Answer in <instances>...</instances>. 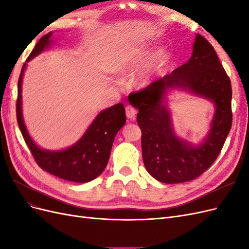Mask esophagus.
Masks as SVG:
<instances>
[{
	"label": "esophagus",
	"instance_id": "obj_1",
	"mask_svg": "<svg viewBox=\"0 0 249 249\" xmlns=\"http://www.w3.org/2000/svg\"><path fill=\"white\" fill-rule=\"evenodd\" d=\"M136 109L133 108L132 106H126L125 107V115L129 119H135V116H136Z\"/></svg>",
	"mask_w": 249,
	"mask_h": 249
}]
</instances>
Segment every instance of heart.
Instances as JSON below:
<instances>
[{
	"mask_svg": "<svg viewBox=\"0 0 249 249\" xmlns=\"http://www.w3.org/2000/svg\"><path fill=\"white\" fill-rule=\"evenodd\" d=\"M142 55L138 52H130L124 55V57L122 59V61L119 63V69L122 71H129L134 70L135 67L138 66V64L141 61ZM153 76V70L152 67H148L144 71L141 73L139 78V82L141 84H146L149 82L150 78Z\"/></svg>",
	"mask_w": 249,
	"mask_h": 249,
	"instance_id": "obj_1",
	"label": "heart"
}]
</instances>
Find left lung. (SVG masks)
<instances>
[{"label": "left lung", "mask_w": 249, "mask_h": 249, "mask_svg": "<svg viewBox=\"0 0 249 249\" xmlns=\"http://www.w3.org/2000/svg\"><path fill=\"white\" fill-rule=\"evenodd\" d=\"M179 87L213 100L216 106L207 138L198 147L179 141L172 131L170 112L162 103L168 88ZM138 109L141 147L144 166L156 179L165 184L192 180L211 167L231 127V85L214 48L196 34L189 61L171 73L129 94Z\"/></svg>", "instance_id": "1"}]
</instances>
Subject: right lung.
I'll return each instance as SVG.
<instances>
[{
  "label": "right lung",
  "mask_w": 249,
  "mask_h": 249,
  "mask_svg": "<svg viewBox=\"0 0 249 249\" xmlns=\"http://www.w3.org/2000/svg\"><path fill=\"white\" fill-rule=\"evenodd\" d=\"M51 36L52 32L41 37L27 58L26 63L50 46ZM26 63L22 65L18 78L17 119L22 137L32 153L34 160L41 169L60 178L74 183H86L94 179L106 168L115 135L125 124L124 105L119 103L102 111L83 137L71 147L59 152L43 150L37 146L30 137L22 119L20 93Z\"/></svg>",
  "instance_id": "add662e5"
}]
</instances>
